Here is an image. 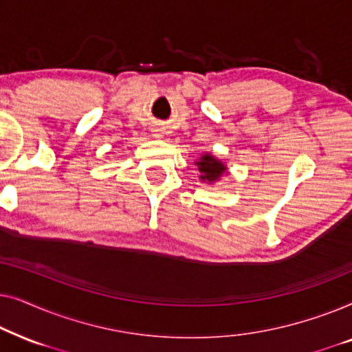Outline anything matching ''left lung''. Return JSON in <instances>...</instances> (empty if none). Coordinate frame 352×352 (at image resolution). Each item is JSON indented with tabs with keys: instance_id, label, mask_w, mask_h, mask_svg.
<instances>
[{
	"instance_id": "obj_1",
	"label": "left lung",
	"mask_w": 352,
	"mask_h": 352,
	"mask_svg": "<svg viewBox=\"0 0 352 352\" xmlns=\"http://www.w3.org/2000/svg\"><path fill=\"white\" fill-rule=\"evenodd\" d=\"M197 166H199V170H200V177L201 179H206V181H216V179H219V176L223 175L224 173V170H226V166L223 165V163H221L219 160H216V158H213L211 155H208V153H206V155H204L200 158V162H197Z\"/></svg>"
}]
</instances>
